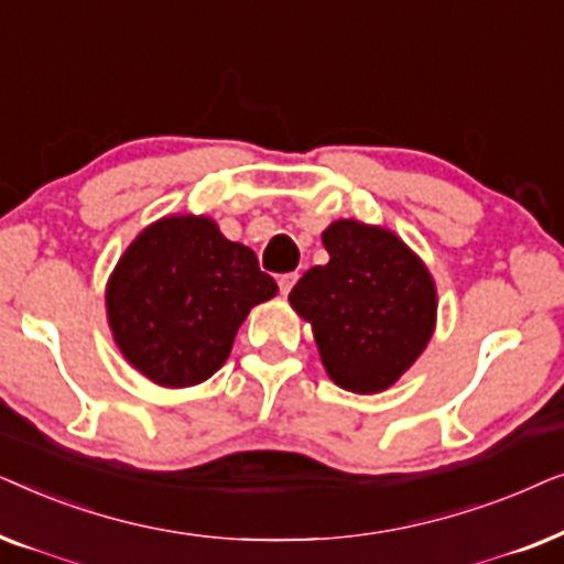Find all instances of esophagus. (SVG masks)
<instances>
[{
    "label": "esophagus",
    "instance_id": "esophagus-1",
    "mask_svg": "<svg viewBox=\"0 0 564 564\" xmlns=\"http://www.w3.org/2000/svg\"><path fill=\"white\" fill-rule=\"evenodd\" d=\"M295 282H297V274L295 272H290V274H282L280 276V292L282 295H288V292L295 288Z\"/></svg>",
    "mask_w": 564,
    "mask_h": 564
}]
</instances>
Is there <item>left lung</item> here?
<instances>
[{
    "label": "left lung",
    "mask_w": 564,
    "mask_h": 564,
    "mask_svg": "<svg viewBox=\"0 0 564 564\" xmlns=\"http://www.w3.org/2000/svg\"><path fill=\"white\" fill-rule=\"evenodd\" d=\"M328 264L313 267L290 305L313 326L321 361L338 388L388 390L421 357L436 326V284L388 228L336 220L323 230Z\"/></svg>",
    "instance_id": "1"
}]
</instances>
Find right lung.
<instances>
[{
  "label": "right lung",
  "instance_id": "right-lung-1",
  "mask_svg": "<svg viewBox=\"0 0 564 564\" xmlns=\"http://www.w3.org/2000/svg\"><path fill=\"white\" fill-rule=\"evenodd\" d=\"M276 295L249 246L205 215H169L143 228L107 282L112 338L161 388H192L226 365L253 305Z\"/></svg>",
  "mask_w": 564,
  "mask_h": 564
}]
</instances>
